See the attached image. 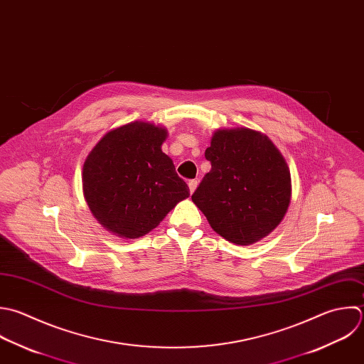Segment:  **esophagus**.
Masks as SVG:
<instances>
[{"instance_id":"esophagus-1","label":"esophagus","mask_w":364,"mask_h":364,"mask_svg":"<svg viewBox=\"0 0 364 364\" xmlns=\"http://www.w3.org/2000/svg\"><path fill=\"white\" fill-rule=\"evenodd\" d=\"M197 186H198V181H197V180H190V181H188V188H190V191H191V193H194V191H196Z\"/></svg>"}]
</instances>
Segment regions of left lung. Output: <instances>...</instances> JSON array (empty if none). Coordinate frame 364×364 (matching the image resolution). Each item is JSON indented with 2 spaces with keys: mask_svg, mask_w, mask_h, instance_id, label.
<instances>
[{
  "mask_svg": "<svg viewBox=\"0 0 364 364\" xmlns=\"http://www.w3.org/2000/svg\"><path fill=\"white\" fill-rule=\"evenodd\" d=\"M211 163L191 196L211 228L251 245L284 220L292 196L289 167L269 137L248 127L218 129L205 150Z\"/></svg>",
  "mask_w": 364,
  "mask_h": 364,
  "instance_id": "8db88e82",
  "label": "left lung"
}]
</instances>
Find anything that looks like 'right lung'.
Here are the masks:
<instances>
[{
  "label": "right lung",
  "mask_w": 364,
  "mask_h": 364,
  "mask_svg": "<svg viewBox=\"0 0 364 364\" xmlns=\"http://www.w3.org/2000/svg\"><path fill=\"white\" fill-rule=\"evenodd\" d=\"M166 137V127L136 120L107 132L87 154L83 196L93 217L113 235H146L190 196L173 160L161 151Z\"/></svg>",
  "instance_id": "1"
}]
</instances>
